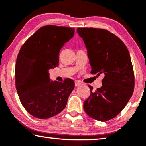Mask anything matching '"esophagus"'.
Returning <instances> with one entry per match:
<instances>
[{"label":"esophagus","instance_id":"1","mask_svg":"<svg viewBox=\"0 0 146 146\" xmlns=\"http://www.w3.org/2000/svg\"><path fill=\"white\" fill-rule=\"evenodd\" d=\"M81 85V83L80 82H75V86L76 87H78V86H80Z\"/></svg>","mask_w":146,"mask_h":146}]
</instances>
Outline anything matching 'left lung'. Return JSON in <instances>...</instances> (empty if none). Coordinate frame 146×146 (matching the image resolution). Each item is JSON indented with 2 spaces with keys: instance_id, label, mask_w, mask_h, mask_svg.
<instances>
[{
  "instance_id": "1",
  "label": "left lung",
  "mask_w": 146,
  "mask_h": 146,
  "mask_svg": "<svg viewBox=\"0 0 146 146\" xmlns=\"http://www.w3.org/2000/svg\"><path fill=\"white\" fill-rule=\"evenodd\" d=\"M88 50L92 74L104 75L102 86L84 102V110L92 118L106 121L114 118L128 102L134 90V73L124 43L106 29L78 28Z\"/></svg>"
}]
</instances>
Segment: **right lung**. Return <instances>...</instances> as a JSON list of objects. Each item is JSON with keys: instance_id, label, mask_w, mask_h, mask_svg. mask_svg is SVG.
<instances>
[{"instance_id": "obj_1", "label": "right lung", "mask_w": 146, "mask_h": 146, "mask_svg": "<svg viewBox=\"0 0 146 146\" xmlns=\"http://www.w3.org/2000/svg\"><path fill=\"white\" fill-rule=\"evenodd\" d=\"M74 29L55 25L40 28L22 46L16 62L15 84L25 109L33 116L47 119L60 113L74 82L50 81L48 70L58 66L59 52L74 35Z\"/></svg>"}]
</instances>
